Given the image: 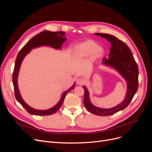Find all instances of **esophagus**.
<instances>
[{"label":"esophagus","mask_w":152,"mask_h":152,"mask_svg":"<svg viewBox=\"0 0 152 152\" xmlns=\"http://www.w3.org/2000/svg\"><path fill=\"white\" fill-rule=\"evenodd\" d=\"M84 83V80L82 78H78L77 79V84L79 85H82Z\"/></svg>","instance_id":"esophagus-1"}]
</instances>
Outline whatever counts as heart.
<instances>
[{
  "label": "heart",
  "mask_w": 152,
  "mask_h": 152,
  "mask_svg": "<svg viewBox=\"0 0 152 152\" xmlns=\"http://www.w3.org/2000/svg\"><path fill=\"white\" fill-rule=\"evenodd\" d=\"M104 52L103 47L98 46L93 40H87L82 42L73 48L72 56L73 58H86L92 55L93 58L102 57Z\"/></svg>",
  "instance_id": "b5f03b06"
}]
</instances>
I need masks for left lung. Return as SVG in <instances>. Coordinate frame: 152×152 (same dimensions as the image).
<instances>
[{"label":"left lung","mask_w":152,"mask_h":152,"mask_svg":"<svg viewBox=\"0 0 152 152\" xmlns=\"http://www.w3.org/2000/svg\"><path fill=\"white\" fill-rule=\"evenodd\" d=\"M94 34L105 38L111 43L108 58H103L102 64L115 69L122 76L127 82V92L125 98L120 104L111 108H102L92 104L88 90L86 86H82L84 89V104L89 112L96 115H111L126 108L135 95L138 88V67L131 49L124 42L112 35L101 33Z\"/></svg>","instance_id":"obj_1"}]
</instances>
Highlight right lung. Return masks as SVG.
Here are the masks:
<instances>
[{
	"label": "right lung",
	"mask_w": 152,
	"mask_h": 152,
	"mask_svg": "<svg viewBox=\"0 0 152 152\" xmlns=\"http://www.w3.org/2000/svg\"><path fill=\"white\" fill-rule=\"evenodd\" d=\"M66 40L65 37V32L64 31H50L45 30L40 32L37 34L33 38H31L28 42H27L23 48L19 53L18 54L17 58L16 59L15 68L12 73V83L15 89V97L17 101L19 102L27 112L31 115H49L54 113H56L58 110L60 108L64 102L65 96L67 93H69L72 89L74 88L73 84L70 89H68L62 94L60 100L59 102L54 106L53 107L48 110H36L30 107L29 105L27 104L24 100L21 98L19 88L18 86V77L19 74L20 68L21 65V63L23 60L24 58L28 54L32 49H34L40 46H49L56 49H61L63 44Z\"/></svg>",
	"instance_id": "1"
}]
</instances>
